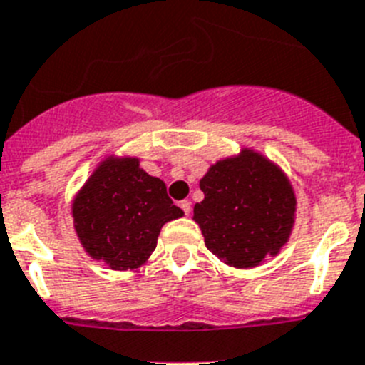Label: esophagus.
<instances>
[{"instance_id":"esophagus-1","label":"esophagus","mask_w":365,"mask_h":365,"mask_svg":"<svg viewBox=\"0 0 365 365\" xmlns=\"http://www.w3.org/2000/svg\"><path fill=\"white\" fill-rule=\"evenodd\" d=\"M180 207H182L185 215H189V213H191V210H192V204L189 200H182V202H180Z\"/></svg>"}]
</instances>
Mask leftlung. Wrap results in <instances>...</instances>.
I'll use <instances>...</instances> for the list:
<instances>
[{
  "label": "left lung",
  "mask_w": 365,
  "mask_h": 365,
  "mask_svg": "<svg viewBox=\"0 0 365 365\" xmlns=\"http://www.w3.org/2000/svg\"><path fill=\"white\" fill-rule=\"evenodd\" d=\"M204 200L192 219L206 247L230 267L252 269L274 258L292 235L297 197L277 163L252 148L219 159L200 180Z\"/></svg>",
  "instance_id": "8db88e82"
}]
</instances>
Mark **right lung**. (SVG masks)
Masks as SVG:
<instances>
[{"label": "right lung", "instance_id": "obj_1", "mask_svg": "<svg viewBox=\"0 0 365 365\" xmlns=\"http://www.w3.org/2000/svg\"><path fill=\"white\" fill-rule=\"evenodd\" d=\"M182 215L163 180L150 176L139 158L130 155H107L72 200L79 243L91 258L113 271L145 265L165 222Z\"/></svg>", "mask_w": 365, "mask_h": 365}]
</instances>
